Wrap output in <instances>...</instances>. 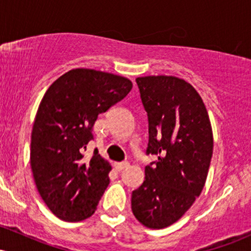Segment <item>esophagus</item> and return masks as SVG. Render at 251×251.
Here are the masks:
<instances>
[{
  "label": "esophagus",
  "mask_w": 251,
  "mask_h": 251,
  "mask_svg": "<svg viewBox=\"0 0 251 251\" xmlns=\"http://www.w3.org/2000/svg\"><path fill=\"white\" fill-rule=\"evenodd\" d=\"M128 165H129L128 162H114L113 163L114 169L118 170V171H122V170H124L125 168H127Z\"/></svg>",
  "instance_id": "esophagus-1"
}]
</instances>
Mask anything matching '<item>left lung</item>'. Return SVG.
<instances>
[{"label":"left lung","instance_id":"8db88e82","mask_svg":"<svg viewBox=\"0 0 251 251\" xmlns=\"http://www.w3.org/2000/svg\"><path fill=\"white\" fill-rule=\"evenodd\" d=\"M135 81L149 116L148 153L158 160L146 166L145 180L132 192V212L144 226L163 229L180 220L201 195L214 135L205 105L191 83L172 75Z\"/></svg>","mask_w":251,"mask_h":251}]
</instances>
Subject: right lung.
<instances>
[{
    "mask_svg": "<svg viewBox=\"0 0 251 251\" xmlns=\"http://www.w3.org/2000/svg\"><path fill=\"white\" fill-rule=\"evenodd\" d=\"M132 81L107 72L75 68L43 96L33 124L30 166L37 191L60 220L91 217L109 184L111 164L96 150L85 157L100 113L123 100Z\"/></svg>",
    "mask_w": 251,
    "mask_h": 251,
    "instance_id": "add662e5",
    "label": "right lung"
}]
</instances>
